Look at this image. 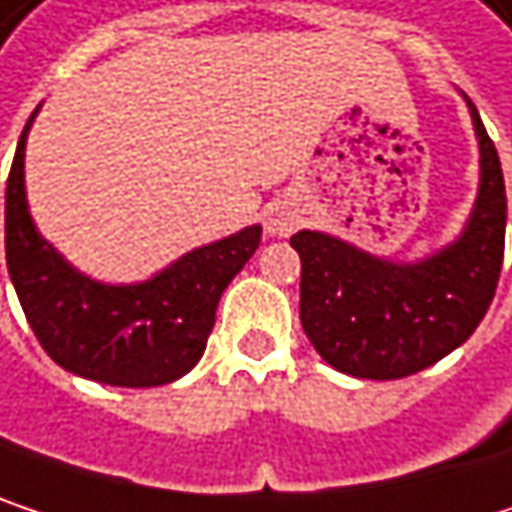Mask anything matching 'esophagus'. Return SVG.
Returning <instances> with one entry per match:
<instances>
[{
	"label": "esophagus",
	"instance_id": "1",
	"mask_svg": "<svg viewBox=\"0 0 512 512\" xmlns=\"http://www.w3.org/2000/svg\"><path fill=\"white\" fill-rule=\"evenodd\" d=\"M302 216H299V207L290 204V201H272L266 210H263V225H266V234L272 237H287L299 228Z\"/></svg>",
	"mask_w": 512,
	"mask_h": 512
}]
</instances>
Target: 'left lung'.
Wrapping results in <instances>:
<instances>
[{
	"label": "left lung",
	"mask_w": 512,
	"mask_h": 512,
	"mask_svg": "<svg viewBox=\"0 0 512 512\" xmlns=\"http://www.w3.org/2000/svg\"><path fill=\"white\" fill-rule=\"evenodd\" d=\"M480 189L460 237L418 263H394L299 231V320L335 370L358 379H403L454 353L480 326L504 263L507 192L498 151L474 109Z\"/></svg>",
	"instance_id": "left-lung-1"
}]
</instances>
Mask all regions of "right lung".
I'll return each mask as SVG.
<instances>
[{"mask_svg": "<svg viewBox=\"0 0 512 512\" xmlns=\"http://www.w3.org/2000/svg\"><path fill=\"white\" fill-rule=\"evenodd\" d=\"M23 127L5 189V257L23 314L64 370L121 388L168 385L204 356L231 278L260 246V225L201 246L139 284H100L38 234L23 180Z\"/></svg>", "mask_w": 512, "mask_h": 512, "instance_id": "add662e5", "label": "right lung"}]
</instances>
